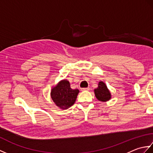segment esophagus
Returning a JSON list of instances; mask_svg holds the SVG:
<instances>
[{
  "instance_id": "1",
  "label": "esophagus",
  "mask_w": 153,
  "mask_h": 153,
  "mask_svg": "<svg viewBox=\"0 0 153 153\" xmlns=\"http://www.w3.org/2000/svg\"><path fill=\"white\" fill-rule=\"evenodd\" d=\"M81 89H82V91H89L90 89L89 87H85V88H82Z\"/></svg>"
}]
</instances>
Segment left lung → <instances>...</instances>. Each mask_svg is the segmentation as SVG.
I'll use <instances>...</instances> for the list:
<instances>
[{
	"label": "left lung",
	"mask_w": 153,
	"mask_h": 153,
	"mask_svg": "<svg viewBox=\"0 0 153 153\" xmlns=\"http://www.w3.org/2000/svg\"><path fill=\"white\" fill-rule=\"evenodd\" d=\"M94 92H95L96 98L99 101L106 102L111 99V94L110 91L103 82H99L98 87L94 90Z\"/></svg>",
	"instance_id": "1"
}]
</instances>
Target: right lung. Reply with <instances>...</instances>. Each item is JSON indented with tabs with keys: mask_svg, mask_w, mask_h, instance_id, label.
<instances>
[{
	"mask_svg": "<svg viewBox=\"0 0 153 153\" xmlns=\"http://www.w3.org/2000/svg\"><path fill=\"white\" fill-rule=\"evenodd\" d=\"M79 92L78 89H71L70 82L66 79H64L53 87L51 97L57 106L61 109H67L76 102Z\"/></svg>",
	"mask_w": 153,
	"mask_h": 153,
	"instance_id": "1",
	"label": "right lung"
}]
</instances>
